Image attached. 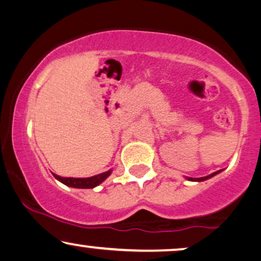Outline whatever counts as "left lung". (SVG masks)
<instances>
[{"label":"left lung","instance_id":"8db88e82","mask_svg":"<svg viewBox=\"0 0 261 261\" xmlns=\"http://www.w3.org/2000/svg\"><path fill=\"white\" fill-rule=\"evenodd\" d=\"M220 170H218V172H215V173H212L211 175H207V176H203V178H188L189 180H192V181H203V180H207V179H209V178H212V176H214L215 174H218V173H219Z\"/></svg>","mask_w":261,"mask_h":261}]
</instances>
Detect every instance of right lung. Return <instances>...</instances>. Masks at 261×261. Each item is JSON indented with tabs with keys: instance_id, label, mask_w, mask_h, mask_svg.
I'll use <instances>...</instances> for the list:
<instances>
[{
	"instance_id": "right-lung-1",
	"label": "right lung",
	"mask_w": 261,
	"mask_h": 261,
	"mask_svg": "<svg viewBox=\"0 0 261 261\" xmlns=\"http://www.w3.org/2000/svg\"><path fill=\"white\" fill-rule=\"evenodd\" d=\"M111 174V170H108V172L101 173V174L91 176V178H63V176L56 175V179L62 181L63 184L67 186H71V188H77V189H93L99 184H101L104 180L108 178L109 175Z\"/></svg>"
}]
</instances>
